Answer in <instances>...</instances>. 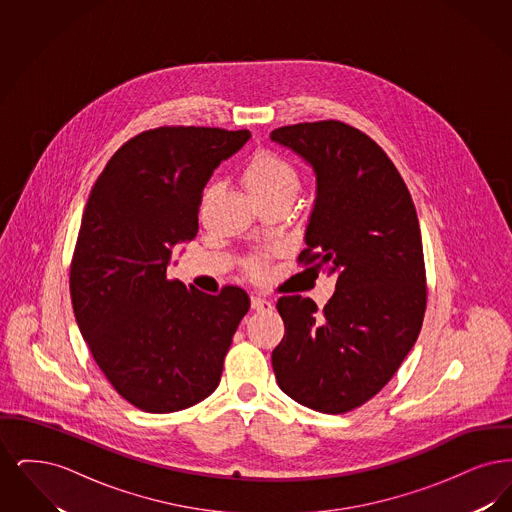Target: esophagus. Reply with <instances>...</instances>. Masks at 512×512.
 <instances>
[{
    "label": "esophagus",
    "instance_id": "1",
    "mask_svg": "<svg viewBox=\"0 0 512 512\" xmlns=\"http://www.w3.org/2000/svg\"><path fill=\"white\" fill-rule=\"evenodd\" d=\"M251 309L257 311V313H265V311L272 309V303L263 295H251Z\"/></svg>",
    "mask_w": 512,
    "mask_h": 512
}]
</instances>
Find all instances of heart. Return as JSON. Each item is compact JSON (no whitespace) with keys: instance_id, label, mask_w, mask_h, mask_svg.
I'll list each match as a JSON object with an SVG mask.
<instances>
[{"instance_id":"b5f03b06","label":"heart","mask_w":512,"mask_h":512,"mask_svg":"<svg viewBox=\"0 0 512 512\" xmlns=\"http://www.w3.org/2000/svg\"><path fill=\"white\" fill-rule=\"evenodd\" d=\"M244 184L249 195L263 203L276 197H295L301 188V174L292 163L272 151H261L249 159L244 169ZM213 190H209L211 194ZM251 272L261 276L265 265L261 261H253Z\"/></svg>"}]
</instances>
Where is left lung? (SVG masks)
I'll return each mask as SVG.
<instances>
[{"mask_svg": "<svg viewBox=\"0 0 512 512\" xmlns=\"http://www.w3.org/2000/svg\"><path fill=\"white\" fill-rule=\"evenodd\" d=\"M317 176L299 261L336 276L318 311L309 297H280L286 334L272 351L280 390L318 413L361 407L413 349L426 311V270L411 194L390 157L340 121L270 132Z\"/></svg>", "mask_w": 512, "mask_h": 512, "instance_id": "left-lung-1", "label": "left lung"}]
</instances>
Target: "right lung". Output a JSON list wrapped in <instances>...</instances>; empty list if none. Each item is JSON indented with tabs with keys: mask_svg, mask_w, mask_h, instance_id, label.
Wrapping results in <instances>:
<instances>
[{
	"mask_svg": "<svg viewBox=\"0 0 512 512\" xmlns=\"http://www.w3.org/2000/svg\"><path fill=\"white\" fill-rule=\"evenodd\" d=\"M249 138L147 130L111 157L88 197L71 265L74 317L107 380L146 413L182 411L217 390L249 311L242 288L209 295L167 278L172 247L197 234L203 188Z\"/></svg>",
	"mask_w": 512,
	"mask_h": 512,
	"instance_id": "right-lung-1",
	"label": "right lung"
}]
</instances>
